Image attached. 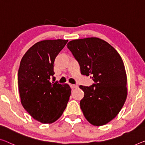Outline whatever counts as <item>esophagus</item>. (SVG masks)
Masks as SVG:
<instances>
[{"instance_id": "34e87169", "label": "esophagus", "mask_w": 145, "mask_h": 145, "mask_svg": "<svg viewBox=\"0 0 145 145\" xmlns=\"http://www.w3.org/2000/svg\"><path fill=\"white\" fill-rule=\"evenodd\" d=\"M70 86H71V89H76L78 87L77 85H74V84H70Z\"/></svg>"}]
</instances>
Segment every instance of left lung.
<instances>
[{"label": "left lung", "instance_id": "1", "mask_svg": "<svg viewBox=\"0 0 145 145\" xmlns=\"http://www.w3.org/2000/svg\"><path fill=\"white\" fill-rule=\"evenodd\" d=\"M67 46L78 62L81 74L91 75L95 82L89 87L80 86L84 92L80 101L84 117L94 126L108 123L121 111L127 97V77L121 56L97 37L72 40Z\"/></svg>", "mask_w": 145, "mask_h": 145}]
</instances>
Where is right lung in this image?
Returning <instances> with one entry per match:
<instances>
[{"mask_svg":"<svg viewBox=\"0 0 145 145\" xmlns=\"http://www.w3.org/2000/svg\"><path fill=\"white\" fill-rule=\"evenodd\" d=\"M67 42L64 39L37 42L29 48L20 63L18 87L21 104L31 116L41 123L57 121L69 100L70 86L54 82V60Z\"/></svg>","mask_w":145,"mask_h":145,"instance_id":"add662e5","label":"right lung"}]
</instances>
